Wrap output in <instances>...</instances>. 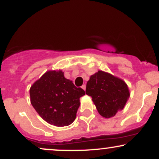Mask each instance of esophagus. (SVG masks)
<instances>
[{"label": "esophagus", "mask_w": 159, "mask_h": 159, "mask_svg": "<svg viewBox=\"0 0 159 159\" xmlns=\"http://www.w3.org/2000/svg\"><path fill=\"white\" fill-rule=\"evenodd\" d=\"M81 88L83 89L84 90H86V85H85V84H83V85H82V86H81Z\"/></svg>", "instance_id": "obj_1"}]
</instances>
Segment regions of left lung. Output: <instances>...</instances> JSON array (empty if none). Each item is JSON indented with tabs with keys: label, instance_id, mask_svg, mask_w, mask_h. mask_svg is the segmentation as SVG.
I'll use <instances>...</instances> for the list:
<instances>
[{
	"label": "left lung",
	"instance_id": "obj_1",
	"mask_svg": "<svg viewBox=\"0 0 159 159\" xmlns=\"http://www.w3.org/2000/svg\"><path fill=\"white\" fill-rule=\"evenodd\" d=\"M86 94L92 97L98 114L107 119L123 110L130 96L128 85L123 79L102 70L90 76Z\"/></svg>",
	"mask_w": 159,
	"mask_h": 159
}]
</instances>
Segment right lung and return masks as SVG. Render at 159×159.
<instances>
[{
	"mask_svg": "<svg viewBox=\"0 0 159 159\" xmlns=\"http://www.w3.org/2000/svg\"><path fill=\"white\" fill-rule=\"evenodd\" d=\"M85 95L81 87L64 77L62 70H48L30 88V103L45 121L58 127L73 123Z\"/></svg>",
	"mask_w": 159,
	"mask_h": 159,
	"instance_id": "right-lung-1",
	"label": "right lung"
}]
</instances>
